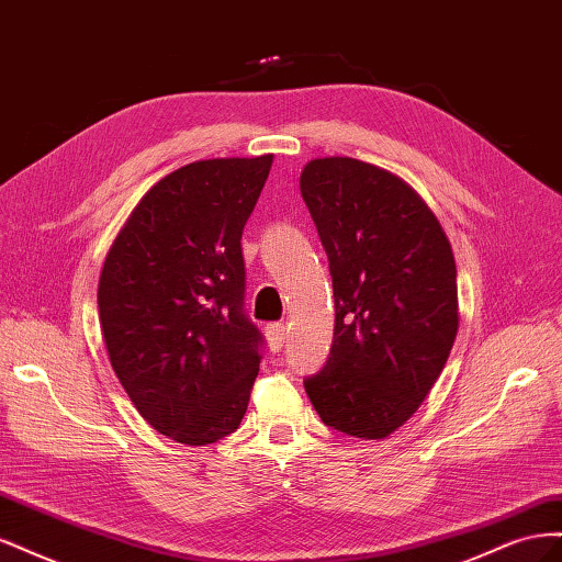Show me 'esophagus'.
<instances>
[{"mask_svg":"<svg viewBox=\"0 0 562 562\" xmlns=\"http://www.w3.org/2000/svg\"><path fill=\"white\" fill-rule=\"evenodd\" d=\"M265 335H267V342H269V349L271 351H279L285 342V335H288V328L283 326V323H269V326L265 328Z\"/></svg>","mask_w":562,"mask_h":562,"instance_id":"1","label":"esophagus"}]
</instances>
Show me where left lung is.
Masks as SVG:
<instances>
[{
    "label": "left lung",
    "instance_id": "1",
    "mask_svg": "<svg viewBox=\"0 0 562 562\" xmlns=\"http://www.w3.org/2000/svg\"><path fill=\"white\" fill-rule=\"evenodd\" d=\"M300 192L326 248L335 333L304 389L323 424L378 440L411 419L459 328L448 236L398 176L351 157L314 159Z\"/></svg>",
    "mask_w": 562,
    "mask_h": 562
}]
</instances>
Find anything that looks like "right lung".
I'll return each mask as SVG.
<instances>
[{"label": "right lung", "mask_w": 562, "mask_h": 562, "mask_svg": "<svg viewBox=\"0 0 562 562\" xmlns=\"http://www.w3.org/2000/svg\"><path fill=\"white\" fill-rule=\"evenodd\" d=\"M274 157L206 159L161 178L108 252L98 314L135 411L184 446L239 429L262 335L244 314L241 234Z\"/></svg>", "instance_id": "1"}]
</instances>
